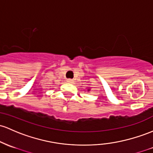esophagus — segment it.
<instances>
[{
	"label": "esophagus",
	"mask_w": 153,
	"mask_h": 153,
	"mask_svg": "<svg viewBox=\"0 0 153 153\" xmlns=\"http://www.w3.org/2000/svg\"><path fill=\"white\" fill-rule=\"evenodd\" d=\"M67 81H68V83H73V80L70 79V78H69V79H67Z\"/></svg>",
	"instance_id": "esophagus-1"
}]
</instances>
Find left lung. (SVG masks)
I'll return each instance as SVG.
<instances>
[{"instance_id": "obj_1", "label": "left lung", "mask_w": 153, "mask_h": 153, "mask_svg": "<svg viewBox=\"0 0 153 153\" xmlns=\"http://www.w3.org/2000/svg\"><path fill=\"white\" fill-rule=\"evenodd\" d=\"M88 90H89V89H88Z\"/></svg>"}]
</instances>
